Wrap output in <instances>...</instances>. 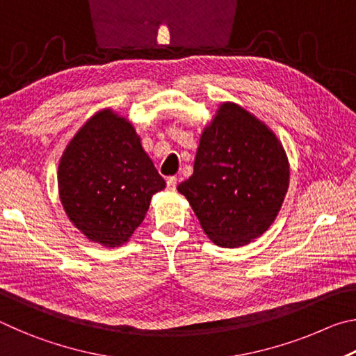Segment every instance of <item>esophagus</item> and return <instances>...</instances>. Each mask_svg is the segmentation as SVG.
<instances>
[{
  "instance_id": "34e87169",
  "label": "esophagus",
  "mask_w": 356,
  "mask_h": 356,
  "mask_svg": "<svg viewBox=\"0 0 356 356\" xmlns=\"http://www.w3.org/2000/svg\"><path fill=\"white\" fill-rule=\"evenodd\" d=\"M176 186H177V177L171 176V177L166 179V188H168V190L174 191V190H176Z\"/></svg>"
}]
</instances>
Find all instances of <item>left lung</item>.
<instances>
[{"mask_svg":"<svg viewBox=\"0 0 356 356\" xmlns=\"http://www.w3.org/2000/svg\"><path fill=\"white\" fill-rule=\"evenodd\" d=\"M289 188V161L267 125L222 104L204 129L193 174L179 184L215 245L237 248L267 231Z\"/></svg>","mask_w":356,"mask_h":356,"instance_id":"1","label":"left lung"}]
</instances>
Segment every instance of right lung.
<instances>
[{
  "label": "right lung",
  "mask_w": 356,
  "mask_h": 356,
  "mask_svg": "<svg viewBox=\"0 0 356 356\" xmlns=\"http://www.w3.org/2000/svg\"><path fill=\"white\" fill-rule=\"evenodd\" d=\"M59 197L70 221L92 242H129L165 180L134 125L104 110L78 130L58 168Z\"/></svg>",
  "instance_id": "right-lung-1"
}]
</instances>
